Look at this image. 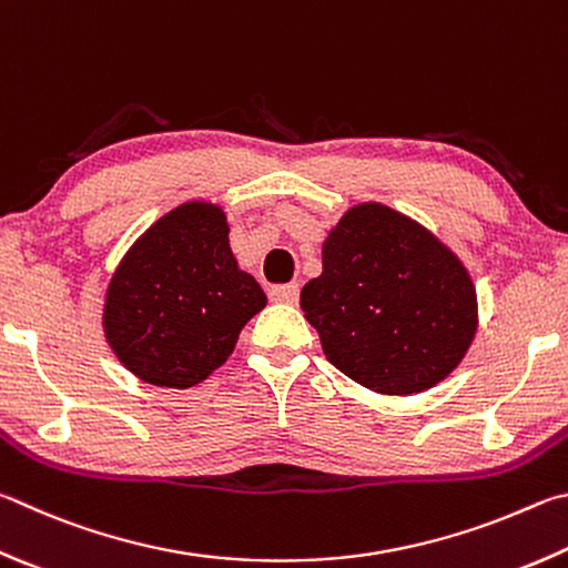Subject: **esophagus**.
Returning <instances> with one entry per match:
<instances>
[{"mask_svg":"<svg viewBox=\"0 0 568 568\" xmlns=\"http://www.w3.org/2000/svg\"><path fill=\"white\" fill-rule=\"evenodd\" d=\"M297 297H301V285H297V283H287V285H275V287H271V301H275V303L295 305Z\"/></svg>","mask_w":568,"mask_h":568,"instance_id":"obj_1","label":"esophagus"}]
</instances>
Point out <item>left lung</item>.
Instances as JSON below:
<instances>
[{
  "instance_id": "left-lung-1",
  "label": "left lung",
  "mask_w": 568,
  "mask_h": 568,
  "mask_svg": "<svg viewBox=\"0 0 568 568\" xmlns=\"http://www.w3.org/2000/svg\"><path fill=\"white\" fill-rule=\"evenodd\" d=\"M301 307L339 373L379 395L442 383L477 333L467 267L427 229L383 203L349 209L323 243Z\"/></svg>"
}]
</instances>
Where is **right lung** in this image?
<instances>
[{"label":"right lung","mask_w":568,"mask_h":568,"mask_svg":"<svg viewBox=\"0 0 568 568\" xmlns=\"http://www.w3.org/2000/svg\"><path fill=\"white\" fill-rule=\"evenodd\" d=\"M229 231L219 205L183 203L153 223L111 275L106 343L143 383H203L265 307L261 285L233 257Z\"/></svg>","instance_id":"right-lung-1"}]
</instances>
